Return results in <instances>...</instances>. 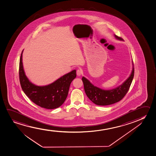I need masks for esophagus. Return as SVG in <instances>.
Segmentation results:
<instances>
[{
	"label": "esophagus",
	"instance_id": "34e87169",
	"mask_svg": "<svg viewBox=\"0 0 156 156\" xmlns=\"http://www.w3.org/2000/svg\"><path fill=\"white\" fill-rule=\"evenodd\" d=\"M82 74V71L80 69H78L77 70V75L78 76H80Z\"/></svg>",
	"mask_w": 156,
	"mask_h": 156
}]
</instances>
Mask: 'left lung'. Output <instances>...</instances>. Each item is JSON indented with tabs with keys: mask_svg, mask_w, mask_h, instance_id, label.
I'll use <instances>...</instances> for the list:
<instances>
[{
	"mask_svg": "<svg viewBox=\"0 0 156 156\" xmlns=\"http://www.w3.org/2000/svg\"><path fill=\"white\" fill-rule=\"evenodd\" d=\"M116 39L119 41L123 40L114 34ZM134 73L133 63L132 61V70L129 77L121 85L114 89L104 90L95 86L85 77L82 80L85 93L89 99L97 105L105 106L117 103L123 98L127 93L133 80Z\"/></svg>",
	"mask_w": 156,
	"mask_h": 156,
	"instance_id": "8db88e82",
	"label": "left lung"
}]
</instances>
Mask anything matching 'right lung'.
<instances>
[{"instance_id": "add662e5", "label": "right lung", "mask_w": 156, "mask_h": 156, "mask_svg": "<svg viewBox=\"0 0 156 156\" xmlns=\"http://www.w3.org/2000/svg\"><path fill=\"white\" fill-rule=\"evenodd\" d=\"M20 55L19 76L20 85L27 96L37 105L46 109H55L62 105L67 98L71 82L76 77L73 70L63 75L52 83L45 86H37L30 82L25 75Z\"/></svg>"}]
</instances>
